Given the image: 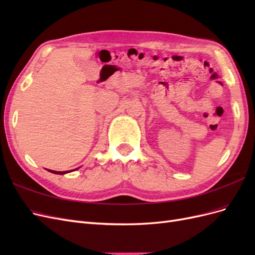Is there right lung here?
<instances>
[{
	"label": "right lung",
	"instance_id": "right-lung-1",
	"mask_svg": "<svg viewBox=\"0 0 255 255\" xmlns=\"http://www.w3.org/2000/svg\"><path fill=\"white\" fill-rule=\"evenodd\" d=\"M78 169V168H76ZM48 171H50V172H52V173H55V174H65V173H67V172H69V171H54V170H50V169H48ZM72 171V170H71Z\"/></svg>",
	"mask_w": 255,
	"mask_h": 255
}]
</instances>
